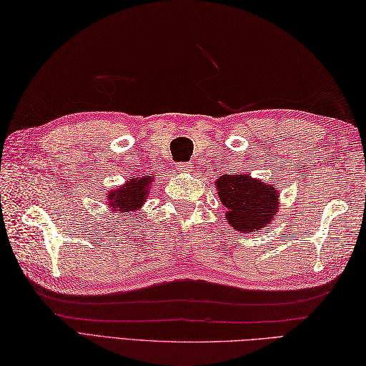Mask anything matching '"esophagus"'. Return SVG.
I'll return each instance as SVG.
<instances>
[{
  "instance_id": "obj_1",
  "label": "esophagus",
  "mask_w": 366,
  "mask_h": 366,
  "mask_svg": "<svg viewBox=\"0 0 366 366\" xmlns=\"http://www.w3.org/2000/svg\"><path fill=\"white\" fill-rule=\"evenodd\" d=\"M177 169L180 172H189L191 171V163H177Z\"/></svg>"
}]
</instances>
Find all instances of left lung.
<instances>
[{"label":"left lung","instance_id":"left-lung-1","mask_svg":"<svg viewBox=\"0 0 366 366\" xmlns=\"http://www.w3.org/2000/svg\"><path fill=\"white\" fill-rule=\"evenodd\" d=\"M219 199L225 204L228 224L245 234L265 228L278 212L276 186L250 175L225 174L217 178Z\"/></svg>","mask_w":366,"mask_h":366}]
</instances>
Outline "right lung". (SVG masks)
I'll use <instances>...</instances> for the list:
<instances>
[{
    "instance_id": "1",
    "label": "right lung",
    "mask_w": 366,
    "mask_h": 366,
    "mask_svg": "<svg viewBox=\"0 0 366 366\" xmlns=\"http://www.w3.org/2000/svg\"><path fill=\"white\" fill-rule=\"evenodd\" d=\"M150 183H154L152 175L141 177L138 180H130L122 188H118L109 194V207L113 211H121L124 214L135 211L144 203Z\"/></svg>"
}]
</instances>
